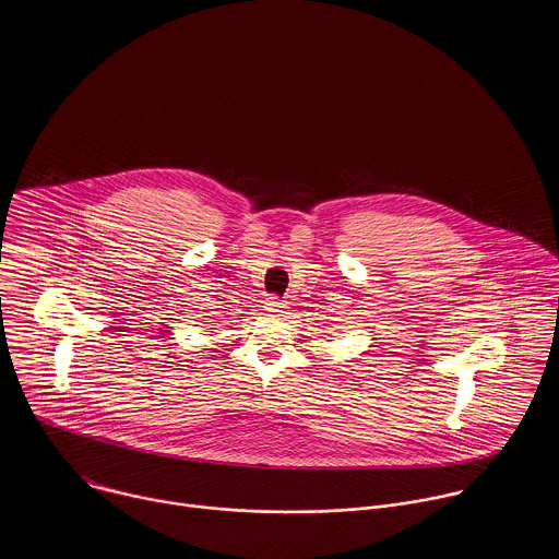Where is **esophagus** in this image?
Returning <instances> with one entry per match:
<instances>
[{
  "label": "esophagus",
  "instance_id": "1",
  "mask_svg": "<svg viewBox=\"0 0 559 559\" xmlns=\"http://www.w3.org/2000/svg\"><path fill=\"white\" fill-rule=\"evenodd\" d=\"M264 308H266L270 317H285V314H289L287 312V304H283L278 297H267Z\"/></svg>",
  "mask_w": 559,
  "mask_h": 559
}]
</instances>
